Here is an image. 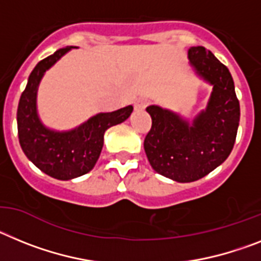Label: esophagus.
I'll list each match as a JSON object with an SVG mask.
<instances>
[{"label":"esophagus","instance_id":"34e87169","mask_svg":"<svg viewBox=\"0 0 261 261\" xmlns=\"http://www.w3.org/2000/svg\"><path fill=\"white\" fill-rule=\"evenodd\" d=\"M147 105H148V99L139 98L137 102H135V109H137V110H143V109L147 108Z\"/></svg>","mask_w":261,"mask_h":261}]
</instances>
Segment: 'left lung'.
<instances>
[{"instance_id":"left-lung-1","label":"left lung","mask_w":261,"mask_h":261,"mask_svg":"<svg viewBox=\"0 0 261 261\" xmlns=\"http://www.w3.org/2000/svg\"><path fill=\"white\" fill-rule=\"evenodd\" d=\"M188 56L197 73L213 85L207 109L189 124L168 110L148 106L152 126L144 139L151 167L178 182L199 180L225 162L234 148L240 118L227 67L202 46L190 47Z\"/></svg>"}]
</instances>
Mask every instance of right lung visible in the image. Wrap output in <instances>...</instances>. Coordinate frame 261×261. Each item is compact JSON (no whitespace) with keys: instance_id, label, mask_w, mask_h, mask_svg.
Segmentation results:
<instances>
[{"instance_id":"add662e5","label":"right lung","mask_w":261,"mask_h":261,"mask_svg":"<svg viewBox=\"0 0 261 261\" xmlns=\"http://www.w3.org/2000/svg\"><path fill=\"white\" fill-rule=\"evenodd\" d=\"M71 47L60 48L40 60L29 76L17 110L19 144L24 155L42 172L58 180H71L92 171L103 146L109 127L126 121L133 106L113 113H101L87 123L68 133H55L40 123L36 114V90L44 72Z\"/></svg>"}]
</instances>
